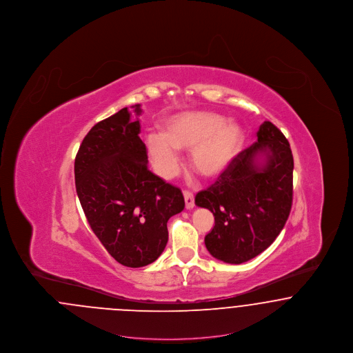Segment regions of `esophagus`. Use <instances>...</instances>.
<instances>
[{
  "mask_svg": "<svg viewBox=\"0 0 353 353\" xmlns=\"http://www.w3.org/2000/svg\"><path fill=\"white\" fill-rule=\"evenodd\" d=\"M184 200L186 209H193L194 208V196H193V193L184 192Z\"/></svg>",
  "mask_w": 353,
  "mask_h": 353,
  "instance_id": "34e87169",
  "label": "esophagus"
}]
</instances>
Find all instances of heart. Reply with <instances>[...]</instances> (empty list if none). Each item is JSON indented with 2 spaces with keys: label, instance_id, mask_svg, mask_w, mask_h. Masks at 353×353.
<instances>
[{
  "label": "heart",
  "instance_id": "obj_1",
  "mask_svg": "<svg viewBox=\"0 0 353 353\" xmlns=\"http://www.w3.org/2000/svg\"><path fill=\"white\" fill-rule=\"evenodd\" d=\"M242 144L239 124L208 111L174 115L164 121L161 134L145 137L152 165L163 179L177 172V151H190V168L205 180H216L234 163Z\"/></svg>",
  "mask_w": 353,
  "mask_h": 353
}]
</instances>
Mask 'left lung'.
<instances>
[{
    "mask_svg": "<svg viewBox=\"0 0 353 353\" xmlns=\"http://www.w3.org/2000/svg\"><path fill=\"white\" fill-rule=\"evenodd\" d=\"M252 147L194 201L214 216L205 246L216 259L239 265L265 252L282 232L292 205L294 159L285 134L265 121Z\"/></svg>",
    "mask_w": 353,
    "mask_h": 353,
    "instance_id": "8db88e82",
    "label": "left lung"
}]
</instances>
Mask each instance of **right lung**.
<instances>
[{
    "label": "right lung",
    "mask_w": 353,
    "mask_h": 353,
    "mask_svg": "<svg viewBox=\"0 0 353 353\" xmlns=\"http://www.w3.org/2000/svg\"><path fill=\"white\" fill-rule=\"evenodd\" d=\"M141 114V105H132ZM140 121L128 108L97 123L75 157V186L85 219L101 245L127 268L154 262L168 242V219L185 208L177 186L147 167Z\"/></svg>",
    "instance_id": "obj_1"
}]
</instances>
